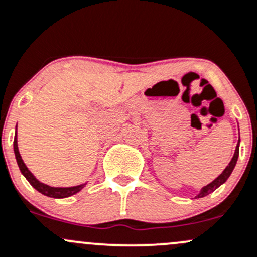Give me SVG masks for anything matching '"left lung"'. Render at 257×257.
<instances>
[{
	"label": "left lung",
	"instance_id": "1",
	"mask_svg": "<svg viewBox=\"0 0 257 257\" xmlns=\"http://www.w3.org/2000/svg\"><path fill=\"white\" fill-rule=\"evenodd\" d=\"M239 147H240V139L237 140V145H236V149H235V153H234L233 155V159L230 160V163L228 164V166L224 169V171L221 172V174L218 176L215 180H213L212 182L208 183L207 186H204V187L201 188V191H199V193L197 194L196 198H202V197H206L208 196L209 193L214 192L215 190H217L219 186L223 185V183H225V181L228 180L229 176L231 175V172H233L234 167H235V165L237 163V158H239Z\"/></svg>",
	"mask_w": 257,
	"mask_h": 257
}]
</instances>
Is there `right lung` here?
<instances>
[{"mask_svg":"<svg viewBox=\"0 0 257 257\" xmlns=\"http://www.w3.org/2000/svg\"><path fill=\"white\" fill-rule=\"evenodd\" d=\"M13 150H15L16 160H17L18 167H20L22 175L28 180V182L36 188L38 192L44 194V196L51 197V198H66V197L74 196V194L80 192V191L86 186V183H82V185L72 186V187H51V186H48L45 185V183L38 181L37 178L34 177V175L29 171L28 167H27L26 164L23 163V160H22L17 144V132H16L15 142H13Z\"/></svg>","mask_w":257,"mask_h":257,"instance_id":"right-lung-1","label":"right lung"}]
</instances>
